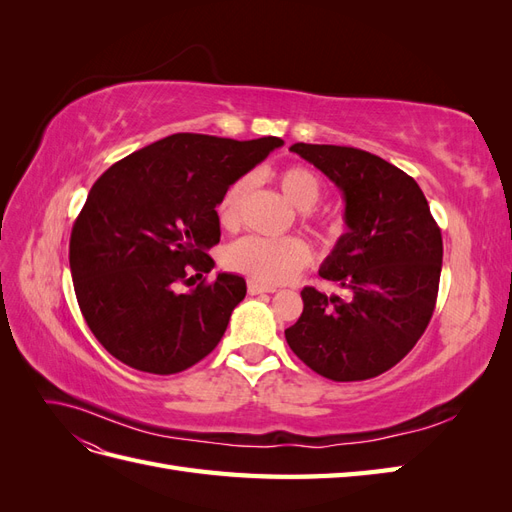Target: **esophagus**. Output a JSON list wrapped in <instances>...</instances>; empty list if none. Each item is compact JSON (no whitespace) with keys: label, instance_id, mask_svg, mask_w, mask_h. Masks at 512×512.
I'll return each mask as SVG.
<instances>
[{"label":"esophagus","instance_id":"1","mask_svg":"<svg viewBox=\"0 0 512 512\" xmlns=\"http://www.w3.org/2000/svg\"><path fill=\"white\" fill-rule=\"evenodd\" d=\"M247 292H250V294H262V292H275V288L265 286V284H258V282H247Z\"/></svg>","mask_w":512,"mask_h":512}]
</instances>
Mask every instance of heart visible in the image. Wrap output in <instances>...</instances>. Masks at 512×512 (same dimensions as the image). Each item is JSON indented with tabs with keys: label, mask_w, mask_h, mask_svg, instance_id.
I'll return each instance as SVG.
<instances>
[{
	"label": "heart",
	"mask_w": 512,
	"mask_h": 512,
	"mask_svg": "<svg viewBox=\"0 0 512 512\" xmlns=\"http://www.w3.org/2000/svg\"><path fill=\"white\" fill-rule=\"evenodd\" d=\"M277 185L297 209H312L322 196L320 179L305 166H288L280 170ZM245 190L247 177H241L232 181L222 192L218 205H215V215H218L220 224L232 226L237 222ZM309 258H312L309 245L299 237H243L228 245L224 254L228 269L265 286H277L292 280L307 265Z\"/></svg>",
	"instance_id": "1"
}]
</instances>
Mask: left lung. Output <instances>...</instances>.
I'll use <instances>...</instances> for the list:
<instances>
[{
    "mask_svg": "<svg viewBox=\"0 0 512 512\" xmlns=\"http://www.w3.org/2000/svg\"><path fill=\"white\" fill-rule=\"evenodd\" d=\"M290 151L344 194L348 230L318 273L348 297L303 288V314L286 329V342L324 378H376L404 359L431 320L442 271L440 228L418 183L374 153L307 143Z\"/></svg>",
    "mask_w": 512,
    "mask_h": 512,
    "instance_id": "left-lung-1",
    "label": "left lung"
}]
</instances>
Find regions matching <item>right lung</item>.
<instances>
[{
	"instance_id": "add662e5",
	"label": "right lung",
	"mask_w": 512,
	"mask_h": 512,
	"mask_svg": "<svg viewBox=\"0 0 512 512\" xmlns=\"http://www.w3.org/2000/svg\"><path fill=\"white\" fill-rule=\"evenodd\" d=\"M282 145L275 136L181 132L100 175L72 226L70 271L87 327L115 359L168 376L220 344L247 292L243 277L218 273L188 292L177 286L215 265L207 252L220 243L222 192Z\"/></svg>"
}]
</instances>
